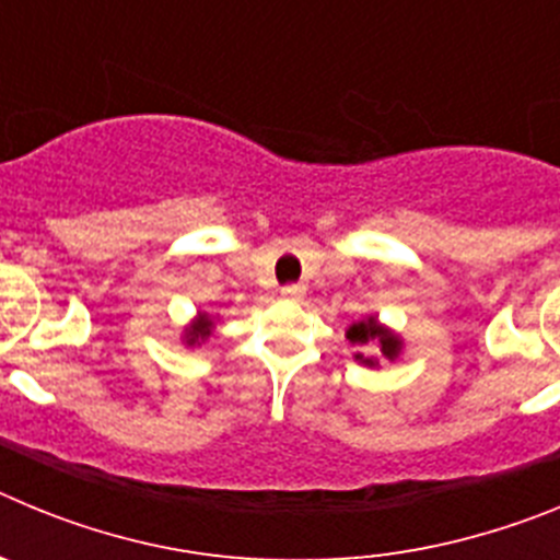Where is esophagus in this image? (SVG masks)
Returning a JSON list of instances; mask_svg holds the SVG:
<instances>
[{
  "instance_id": "1",
  "label": "esophagus",
  "mask_w": 560,
  "mask_h": 560,
  "mask_svg": "<svg viewBox=\"0 0 560 560\" xmlns=\"http://www.w3.org/2000/svg\"><path fill=\"white\" fill-rule=\"evenodd\" d=\"M280 294H283L285 300H300V296L305 294V285H300V283L283 285V289H280Z\"/></svg>"
}]
</instances>
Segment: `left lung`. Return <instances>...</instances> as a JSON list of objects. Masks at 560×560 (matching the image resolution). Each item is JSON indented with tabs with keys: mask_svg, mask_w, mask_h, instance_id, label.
<instances>
[{
	"mask_svg": "<svg viewBox=\"0 0 560 560\" xmlns=\"http://www.w3.org/2000/svg\"><path fill=\"white\" fill-rule=\"evenodd\" d=\"M345 336H348L350 345H355V348L378 350L381 359L387 361H395L400 355V350H404V339H400L393 328L381 325L375 314H368L364 319H359V323L348 325ZM353 359L359 361V364H364V368H378V359H375V355L355 353Z\"/></svg>",
	"mask_w": 560,
	"mask_h": 560,
	"instance_id": "8db88e82",
	"label": "left lung"
}]
</instances>
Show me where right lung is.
I'll return each instance as SVG.
<instances>
[{
    "mask_svg": "<svg viewBox=\"0 0 560 560\" xmlns=\"http://www.w3.org/2000/svg\"><path fill=\"white\" fill-rule=\"evenodd\" d=\"M212 328H215V319H212L207 311H199V314H196V319H192V323L185 328L182 341H185L187 348H196V345H201V341L210 339Z\"/></svg>",
    "mask_w": 560,
    "mask_h": 560,
    "instance_id": "add662e5",
    "label": "right lung"
}]
</instances>
